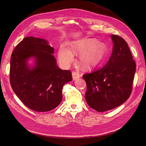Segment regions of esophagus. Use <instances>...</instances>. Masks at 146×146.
Instances as JSON below:
<instances>
[{
  "label": "esophagus",
  "instance_id": "1",
  "mask_svg": "<svg viewBox=\"0 0 146 146\" xmlns=\"http://www.w3.org/2000/svg\"><path fill=\"white\" fill-rule=\"evenodd\" d=\"M72 75L73 80H77V79H78V78H80L81 77V75H80L76 71H73L72 73Z\"/></svg>",
  "mask_w": 146,
  "mask_h": 146
}]
</instances>
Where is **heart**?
I'll list each match as a JSON object with an SVG mask.
<instances>
[{"mask_svg":"<svg viewBox=\"0 0 146 146\" xmlns=\"http://www.w3.org/2000/svg\"><path fill=\"white\" fill-rule=\"evenodd\" d=\"M74 52L82 53L80 63L83 68H91L102 62L107 53L104 43L98 42L95 39H82L72 44ZM60 61L64 65H68L74 59L72 52L68 47L62 46L58 51Z\"/></svg>","mask_w":146,"mask_h":146,"instance_id":"obj_1","label":"heart"}]
</instances>
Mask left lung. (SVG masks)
I'll return each mask as SVG.
<instances>
[{
	"label": "left lung",
	"mask_w": 146,
	"mask_h": 146,
	"mask_svg": "<svg viewBox=\"0 0 146 146\" xmlns=\"http://www.w3.org/2000/svg\"><path fill=\"white\" fill-rule=\"evenodd\" d=\"M112 54L104 67L83 76L86 83L85 99L98 112L108 111L129 99L136 70V63L127 42L112 35Z\"/></svg>",
	"instance_id": "8db88e82"
}]
</instances>
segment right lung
Wrapping results in <instances>:
<instances>
[{
    "mask_svg": "<svg viewBox=\"0 0 146 146\" xmlns=\"http://www.w3.org/2000/svg\"><path fill=\"white\" fill-rule=\"evenodd\" d=\"M54 49L44 39L26 37L14 48L11 56L10 80L13 91L23 104L35 111L55 108L62 100L64 84L72 80L69 70L56 65ZM33 57L30 68L27 60Z\"/></svg>",
    "mask_w": 146,
    "mask_h": 146,
    "instance_id": "right-lung-1",
    "label": "right lung"
}]
</instances>
